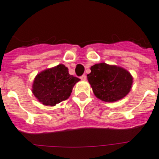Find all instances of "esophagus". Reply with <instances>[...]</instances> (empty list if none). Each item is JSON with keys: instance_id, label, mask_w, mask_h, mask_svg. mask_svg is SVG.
<instances>
[{"instance_id": "1", "label": "esophagus", "mask_w": 159, "mask_h": 159, "mask_svg": "<svg viewBox=\"0 0 159 159\" xmlns=\"http://www.w3.org/2000/svg\"><path fill=\"white\" fill-rule=\"evenodd\" d=\"M80 78H81V80H82V81H85V80H86V76H85V74H84V75H82V76L80 77Z\"/></svg>"}]
</instances>
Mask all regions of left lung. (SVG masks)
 <instances>
[{"label": "left lung", "instance_id": "obj_1", "mask_svg": "<svg viewBox=\"0 0 159 159\" xmlns=\"http://www.w3.org/2000/svg\"><path fill=\"white\" fill-rule=\"evenodd\" d=\"M87 78L93 93L105 102H115L128 94L133 78L122 67L101 62L92 66Z\"/></svg>", "mask_w": 159, "mask_h": 159}]
</instances>
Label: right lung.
I'll return each mask as SVG.
<instances>
[{"instance_id": "add662e5", "label": "right lung", "mask_w": 159, "mask_h": 159, "mask_svg": "<svg viewBox=\"0 0 159 159\" xmlns=\"http://www.w3.org/2000/svg\"><path fill=\"white\" fill-rule=\"evenodd\" d=\"M80 79L70 75L62 64L45 70L36 75L32 85V93L46 106H55L69 98L73 87Z\"/></svg>"}]
</instances>
